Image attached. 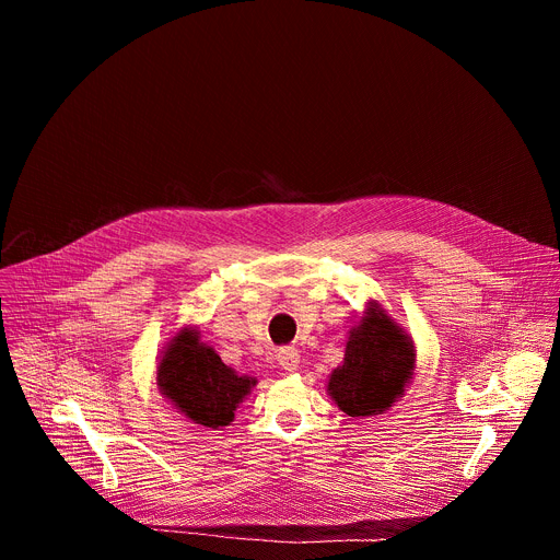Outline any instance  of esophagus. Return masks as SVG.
<instances>
[{
  "instance_id": "esophagus-1",
  "label": "esophagus",
  "mask_w": 560,
  "mask_h": 560,
  "mask_svg": "<svg viewBox=\"0 0 560 560\" xmlns=\"http://www.w3.org/2000/svg\"><path fill=\"white\" fill-rule=\"evenodd\" d=\"M299 352L294 350V348H283V350H279V354H277V361H279V365L285 370V372H296L299 370Z\"/></svg>"
}]
</instances>
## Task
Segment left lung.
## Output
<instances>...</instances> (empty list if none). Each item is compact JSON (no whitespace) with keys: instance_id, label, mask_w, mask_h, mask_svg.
Wrapping results in <instances>:
<instances>
[{"instance_id":"obj_1","label":"left lung","mask_w":560,"mask_h":560,"mask_svg":"<svg viewBox=\"0 0 560 560\" xmlns=\"http://www.w3.org/2000/svg\"><path fill=\"white\" fill-rule=\"evenodd\" d=\"M415 372L412 335L376 299H368L348 332L341 365L326 381V392L348 417L378 419L406 396Z\"/></svg>"}]
</instances>
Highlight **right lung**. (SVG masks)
<instances>
[{
    "label": "right lung",
    "mask_w": 560,
    "mask_h": 560,
    "mask_svg": "<svg viewBox=\"0 0 560 560\" xmlns=\"http://www.w3.org/2000/svg\"><path fill=\"white\" fill-rule=\"evenodd\" d=\"M255 385L257 376L238 374L225 365L214 348L201 341V330L192 324L179 328L159 352V394L199 428H228Z\"/></svg>",
    "instance_id": "add662e5"
}]
</instances>
